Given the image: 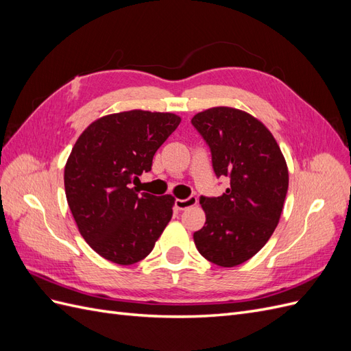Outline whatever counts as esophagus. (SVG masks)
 Wrapping results in <instances>:
<instances>
[{"label":"esophagus","instance_id":"esophagus-1","mask_svg":"<svg viewBox=\"0 0 351 351\" xmlns=\"http://www.w3.org/2000/svg\"><path fill=\"white\" fill-rule=\"evenodd\" d=\"M197 204V197L195 196H190L187 199H177L176 200V208L180 210H186L189 208H192Z\"/></svg>","mask_w":351,"mask_h":351}]
</instances>
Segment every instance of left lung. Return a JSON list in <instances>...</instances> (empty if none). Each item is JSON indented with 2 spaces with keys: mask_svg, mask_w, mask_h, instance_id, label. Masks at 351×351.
<instances>
[{
  "mask_svg": "<svg viewBox=\"0 0 351 351\" xmlns=\"http://www.w3.org/2000/svg\"><path fill=\"white\" fill-rule=\"evenodd\" d=\"M210 147L218 177L230 187L218 197H200L206 222L193 234L209 262L232 268L256 254L277 228L289 189V168L275 137L256 117L214 107L192 119Z\"/></svg>",
  "mask_w": 351,
  "mask_h": 351,
  "instance_id": "1",
  "label": "left lung"
}]
</instances>
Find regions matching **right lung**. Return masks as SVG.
Returning a JSON list of instances; mask_svg holds the SVG:
<instances>
[{"instance_id":"1","label":"right lung","mask_w":351,"mask_h":351,"mask_svg":"<svg viewBox=\"0 0 351 351\" xmlns=\"http://www.w3.org/2000/svg\"><path fill=\"white\" fill-rule=\"evenodd\" d=\"M182 121L173 112L132 110L90 123L64 167L70 210L82 237L104 259H145L173 217L174 196L139 195L130 186L147 173L158 147Z\"/></svg>"}]
</instances>
